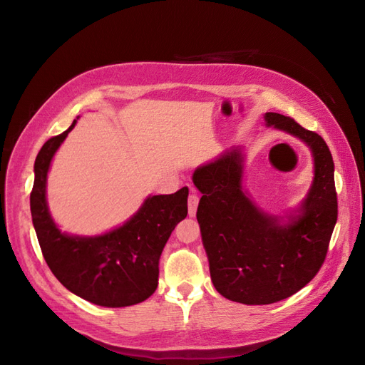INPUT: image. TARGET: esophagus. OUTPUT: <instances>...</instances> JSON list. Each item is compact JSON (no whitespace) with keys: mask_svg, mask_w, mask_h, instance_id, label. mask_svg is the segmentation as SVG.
<instances>
[{"mask_svg":"<svg viewBox=\"0 0 365 365\" xmlns=\"http://www.w3.org/2000/svg\"><path fill=\"white\" fill-rule=\"evenodd\" d=\"M197 202H200V196L195 190H192L190 196H189V216H195L196 215V208H197Z\"/></svg>","mask_w":365,"mask_h":365,"instance_id":"34e87169","label":"esophagus"}]
</instances>
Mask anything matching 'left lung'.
Wrapping results in <instances>:
<instances>
[{"mask_svg":"<svg viewBox=\"0 0 365 365\" xmlns=\"http://www.w3.org/2000/svg\"><path fill=\"white\" fill-rule=\"evenodd\" d=\"M263 118L311 149L314 180L300 207L277 216L251 201L242 184V148L225 150L192 176L202 193L196 219L213 286L244 304H271L304 288L322 268L338 217L335 165L326 141L291 117L267 113Z\"/></svg>","mask_w":365,"mask_h":365,"instance_id":"left-lung-1","label":"left lung"}]
</instances>
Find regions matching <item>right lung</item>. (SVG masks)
<instances>
[{
	"instance_id": "right-lung-1",
	"label": "right lung",
	"mask_w": 365,
	"mask_h": 365,
	"mask_svg": "<svg viewBox=\"0 0 365 365\" xmlns=\"http://www.w3.org/2000/svg\"><path fill=\"white\" fill-rule=\"evenodd\" d=\"M71 126L46 141L35 161L30 212L48 268L65 288L103 307H125L145 302L158 286L163 248L176 224L187 216L189 189L148 196L123 225L97 236L63 233L47 204V175Z\"/></svg>"
}]
</instances>
